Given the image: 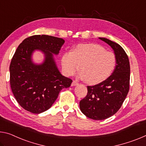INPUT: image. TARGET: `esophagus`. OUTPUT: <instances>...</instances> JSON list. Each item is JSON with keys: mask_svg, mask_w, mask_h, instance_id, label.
I'll list each match as a JSON object with an SVG mask.
<instances>
[{"mask_svg": "<svg viewBox=\"0 0 146 146\" xmlns=\"http://www.w3.org/2000/svg\"><path fill=\"white\" fill-rule=\"evenodd\" d=\"M78 84V83L76 81V80H73L72 84H71V86H77Z\"/></svg>", "mask_w": 146, "mask_h": 146, "instance_id": "esophagus-1", "label": "esophagus"}]
</instances>
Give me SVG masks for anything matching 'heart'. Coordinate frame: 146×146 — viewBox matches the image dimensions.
Masks as SVG:
<instances>
[{
  "label": "heart",
  "instance_id": "1",
  "mask_svg": "<svg viewBox=\"0 0 146 146\" xmlns=\"http://www.w3.org/2000/svg\"><path fill=\"white\" fill-rule=\"evenodd\" d=\"M61 63L67 76L75 74L80 65V77L89 84H98L110 77L114 70L116 58L98 44H80L72 52L64 53Z\"/></svg>",
  "mask_w": 146,
  "mask_h": 146
}]
</instances>
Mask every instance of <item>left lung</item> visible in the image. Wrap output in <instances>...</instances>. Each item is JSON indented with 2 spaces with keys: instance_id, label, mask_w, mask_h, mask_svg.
Segmentation results:
<instances>
[{
  "instance_id": "left-lung-1",
  "label": "left lung",
  "mask_w": 146,
  "mask_h": 146,
  "mask_svg": "<svg viewBox=\"0 0 146 146\" xmlns=\"http://www.w3.org/2000/svg\"><path fill=\"white\" fill-rule=\"evenodd\" d=\"M99 38L114 50L116 64L112 75L105 80L87 86V96L80 101L81 112L95 120L108 118L118 111L129 92L130 81V64L123 48L108 39Z\"/></svg>"
}]
</instances>
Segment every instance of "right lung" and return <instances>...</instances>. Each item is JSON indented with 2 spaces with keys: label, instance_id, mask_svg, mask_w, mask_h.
I'll return each mask as SVG.
<instances>
[{
  "label": "right lung",
  "instance_id": "obj_1",
  "mask_svg": "<svg viewBox=\"0 0 146 146\" xmlns=\"http://www.w3.org/2000/svg\"><path fill=\"white\" fill-rule=\"evenodd\" d=\"M65 41L48 35L29 37L18 46L10 66V86L21 106L34 114L51 107L60 92L69 88L72 80L60 73L53 54H58ZM44 54L43 63L32 61L35 50Z\"/></svg>",
  "mask_w": 146,
  "mask_h": 146
}]
</instances>
